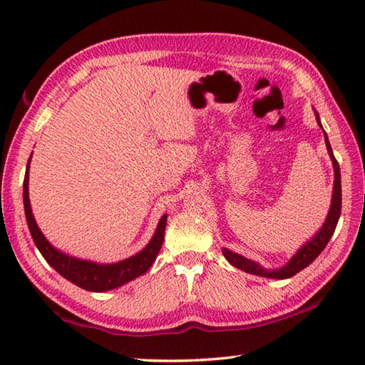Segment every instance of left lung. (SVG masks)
<instances>
[{"instance_id": "1", "label": "left lung", "mask_w": 365, "mask_h": 365, "mask_svg": "<svg viewBox=\"0 0 365 365\" xmlns=\"http://www.w3.org/2000/svg\"><path fill=\"white\" fill-rule=\"evenodd\" d=\"M317 122H319V125L322 127L319 114H317ZM322 130H323V127H322ZM323 133H324V130H323ZM324 141H327L329 157L332 160V165H334V175L336 177H334V191H332L331 208H329L328 218H327V221H324L320 232H317V235L311 240V242L302 246L301 250L290 259V262L287 263L285 267L279 268V269L271 271V269H267V268H262L255 262L243 257V255H238L235 252H232V251H229V250H226V247H224V250H222L224 257H226L232 263V265L246 271V273H250V274L265 276V277H271V279H287V277L294 276L297 273H299L301 269H304L306 267L311 265V263L322 254L324 247H327L328 242H329L332 234H334V230H336V226H337L339 218H340V210H342V187H340L339 163L334 157V153H332V149H331V144L328 141L327 133H324Z\"/></svg>"}]
</instances>
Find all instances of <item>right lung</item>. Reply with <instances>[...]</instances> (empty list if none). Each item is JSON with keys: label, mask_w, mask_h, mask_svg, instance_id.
I'll list each match as a JSON object with an SVG mask.
<instances>
[{"label": "right lung", "mask_w": 365, "mask_h": 365, "mask_svg": "<svg viewBox=\"0 0 365 365\" xmlns=\"http://www.w3.org/2000/svg\"><path fill=\"white\" fill-rule=\"evenodd\" d=\"M28 174H29V160L26 166L25 182H23V204H25V215L26 222L33 237L37 250L41 251L43 259L50 263V265L58 271V273L66 277L67 281L81 287L84 290L89 292H106L118 289V287L127 284L131 279L144 274L147 269L152 267V263L157 259V255L161 250L163 240H165V229H166V218L168 216H161L158 222L157 232L152 237L150 243L147 245L141 252L135 254L133 257L122 260L119 263H111V265H98V263H92L88 260H78L75 257H68L64 252H59L58 250L46 242V238L38 230L37 224L34 221L33 212H31L29 196H28Z\"/></svg>", "instance_id": "add662e5"}]
</instances>
